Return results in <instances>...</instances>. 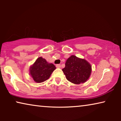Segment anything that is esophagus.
<instances>
[{
    "label": "esophagus",
    "mask_w": 121,
    "mask_h": 121,
    "mask_svg": "<svg viewBox=\"0 0 121 121\" xmlns=\"http://www.w3.org/2000/svg\"><path fill=\"white\" fill-rule=\"evenodd\" d=\"M56 67L58 68H60V64H57L56 65Z\"/></svg>",
    "instance_id": "34e87169"
}]
</instances>
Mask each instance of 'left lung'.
<instances>
[{"label": "left lung", "mask_w": 121, "mask_h": 121, "mask_svg": "<svg viewBox=\"0 0 121 121\" xmlns=\"http://www.w3.org/2000/svg\"><path fill=\"white\" fill-rule=\"evenodd\" d=\"M62 69L67 79L75 84L84 83L88 80L91 73V66L84 59L71 56Z\"/></svg>", "instance_id": "1"}]
</instances>
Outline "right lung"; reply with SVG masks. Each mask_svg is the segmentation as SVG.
<instances>
[{
  "label": "right lung",
  "mask_w": 121,
  "mask_h": 121,
  "mask_svg": "<svg viewBox=\"0 0 121 121\" xmlns=\"http://www.w3.org/2000/svg\"><path fill=\"white\" fill-rule=\"evenodd\" d=\"M56 69L54 64L49 63L45 59L40 57L30 68V74L35 82L39 83L48 79Z\"/></svg>",
  "instance_id": "obj_1"
}]
</instances>
